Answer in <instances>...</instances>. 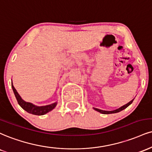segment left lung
<instances>
[{
  "mask_svg": "<svg viewBox=\"0 0 152 152\" xmlns=\"http://www.w3.org/2000/svg\"><path fill=\"white\" fill-rule=\"evenodd\" d=\"M133 100L134 99L132 100L130 102H129L128 103H127L126 105L122 106L121 107H120V108L117 109V110H113V111H106V110H100V109H98V108H95L94 107V110H96V111H98V112H99L100 113H102V114H112V113H118V112H120V111L123 110L124 109H125L126 107H127L128 106L132 104V103L133 102Z\"/></svg>",
  "mask_w": 152,
  "mask_h": 152,
  "instance_id": "obj_1",
  "label": "left lung"
}]
</instances>
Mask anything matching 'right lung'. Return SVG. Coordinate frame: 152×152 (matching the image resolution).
I'll return each mask as SVG.
<instances>
[{
    "label": "right lung",
    "mask_w": 152,
    "mask_h": 152,
    "mask_svg": "<svg viewBox=\"0 0 152 152\" xmlns=\"http://www.w3.org/2000/svg\"><path fill=\"white\" fill-rule=\"evenodd\" d=\"M12 90H13L14 94L15 96L16 99L18 100V104L21 106L22 108L25 110V111H27V113H31V114L32 115H43L46 114V113L52 110L56 107V104H57V103H54L49 105L36 106L30 103H27V102L24 101V100L21 98V97L20 96V95L18 94V93L17 92V91L15 90V88H14L13 85H12Z\"/></svg>",
    "instance_id": "obj_1"
}]
</instances>
